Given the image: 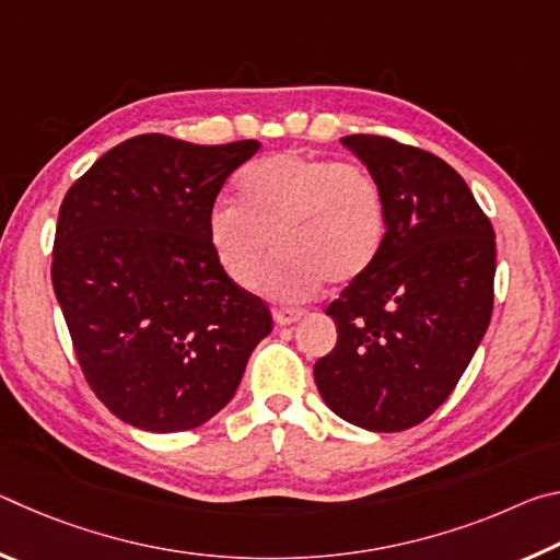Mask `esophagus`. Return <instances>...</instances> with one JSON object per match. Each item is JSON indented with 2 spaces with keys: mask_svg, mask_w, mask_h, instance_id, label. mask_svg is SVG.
Listing matches in <instances>:
<instances>
[{
  "mask_svg": "<svg viewBox=\"0 0 560 560\" xmlns=\"http://www.w3.org/2000/svg\"><path fill=\"white\" fill-rule=\"evenodd\" d=\"M303 316L301 308H289V306H279L273 308V320H277L279 326H289V324H296V320Z\"/></svg>",
  "mask_w": 560,
  "mask_h": 560,
  "instance_id": "1",
  "label": "esophagus"
}]
</instances>
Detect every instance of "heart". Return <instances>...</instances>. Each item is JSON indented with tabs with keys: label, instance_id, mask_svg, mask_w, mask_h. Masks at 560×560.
Listing matches in <instances>:
<instances>
[{
	"label": "heart",
	"instance_id": "1",
	"mask_svg": "<svg viewBox=\"0 0 560 560\" xmlns=\"http://www.w3.org/2000/svg\"><path fill=\"white\" fill-rule=\"evenodd\" d=\"M240 205L207 214L214 259L236 287L257 281L273 244L279 254L259 287L277 299H308L320 283L358 279L387 236V200L371 170L324 155L277 153L244 170Z\"/></svg>",
	"mask_w": 560,
	"mask_h": 560
}]
</instances>
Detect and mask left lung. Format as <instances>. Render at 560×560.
<instances>
[{
	"label": "left lung",
	"mask_w": 560,
	"mask_h": 560,
	"mask_svg": "<svg viewBox=\"0 0 560 560\" xmlns=\"http://www.w3.org/2000/svg\"><path fill=\"white\" fill-rule=\"evenodd\" d=\"M383 185L387 236L377 259L326 314L338 340L318 358L324 402L371 432L428 420L457 387L494 308V226L457 170L383 136H346Z\"/></svg>",
	"instance_id": "1"
}]
</instances>
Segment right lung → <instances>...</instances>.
I'll return each instance as SVG.
<instances>
[{
	"label": "right lung",
	"instance_id": "obj_1",
	"mask_svg": "<svg viewBox=\"0 0 560 560\" xmlns=\"http://www.w3.org/2000/svg\"><path fill=\"white\" fill-rule=\"evenodd\" d=\"M257 140L195 145L145 132L66 192L51 283L83 377L122 422L200 428L232 400L271 311L214 259L207 214Z\"/></svg>",
	"mask_w": 560,
	"mask_h": 560
}]
</instances>
